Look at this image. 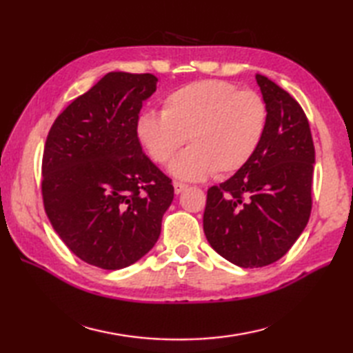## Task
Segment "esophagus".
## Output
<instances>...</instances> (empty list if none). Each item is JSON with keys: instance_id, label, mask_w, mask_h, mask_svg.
<instances>
[{"instance_id": "1", "label": "esophagus", "mask_w": 353, "mask_h": 353, "mask_svg": "<svg viewBox=\"0 0 353 353\" xmlns=\"http://www.w3.org/2000/svg\"><path fill=\"white\" fill-rule=\"evenodd\" d=\"M185 190H188V185H185L182 182H174V192L176 194H181Z\"/></svg>"}]
</instances>
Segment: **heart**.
Returning <instances> with one entry per match:
<instances>
[{
    "instance_id": "b5f03b06",
    "label": "heart",
    "mask_w": 353,
    "mask_h": 353,
    "mask_svg": "<svg viewBox=\"0 0 353 353\" xmlns=\"http://www.w3.org/2000/svg\"><path fill=\"white\" fill-rule=\"evenodd\" d=\"M267 124L268 109L258 92L238 91L224 80H201L171 92L162 114H142L137 137L157 163H168L188 138L191 147L170 170L179 179L200 181L245 167L264 139Z\"/></svg>"
}]
</instances>
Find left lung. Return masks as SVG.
I'll use <instances>...</instances> for the list:
<instances>
[{
    "label": "left lung",
    "instance_id": "1",
    "mask_svg": "<svg viewBox=\"0 0 353 353\" xmlns=\"http://www.w3.org/2000/svg\"><path fill=\"white\" fill-rule=\"evenodd\" d=\"M267 130L250 162L208 190L203 230L212 249L243 268L281 259L308 224L316 152L310 123L292 97L256 74Z\"/></svg>",
    "mask_w": 353,
    "mask_h": 353
}]
</instances>
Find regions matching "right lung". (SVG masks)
<instances>
[{
	"mask_svg": "<svg viewBox=\"0 0 353 353\" xmlns=\"http://www.w3.org/2000/svg\"><path fill=\"white\" fill-rule=\"evenodd\" d=\"M153 74L108 72L56 118L42 157L51 226L88 264L119 270L153 249L174 199L171 179L142 152L139 112Z\"/></svg>",
	"mask_w": 353,
	"mask_h": 353,
	"instance_id": "1",
	"label": "right lung"
}]
</instances>
